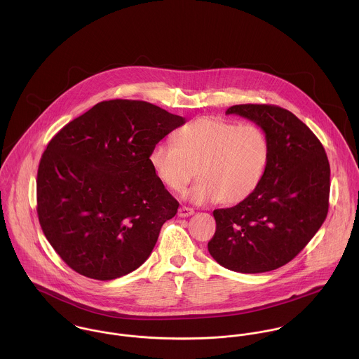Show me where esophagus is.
Returning a JSON list of instances; mask_svg holds the SVG:
<instances>
[{
  "label": "esophagus",
  "mask_w": 359,
  "mask_h": 359,
  "mask_svg": "<svg viewBox=\"0 0 359 359\" xmlns=\"http://www.w3.org/2000/svg\"><path fill=\"white\" fill-rule=\"evenodd\" d=\"M194 212H195L194 208L187 207V205H182V207L178 208V217H189V215H192Z\"/></svg>",
  "instance_id": "1"
}]
</instances>
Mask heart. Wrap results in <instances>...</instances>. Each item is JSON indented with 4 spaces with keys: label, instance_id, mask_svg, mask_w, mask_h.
Returning a JSON list of instances; mask_svg holds the SVG:
<instances>
[{
    "label": "heart",
    "instance_id": "1",
    "mask_svg": "<svg viewBox=\"0 0 359 359\" xmlns=\"http://www.w3.org/2000/svg\"><path fill=\"white\" fill-rule=\"evenodd\" d=\"M174 142L154 145L149 163L156 177L171 191L184 189L196 168L199 181L187 192L194 203H242L265 177L269 142L256 124L199 117L181 127Z\"/></svg>",
    "mask_w": 359,
    "mask_h": 359
}]
</instances>
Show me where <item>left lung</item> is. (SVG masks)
Masks as SVG:
<instances>
[{"mask_svg":"<svg viewBox=\"0 0 359 359\" xmlns=\"http://www.w3.org/2000/svg\"><path fill=\"white\" fill-rule=\"evenodd\" d=\"M225 113L262 128L269 161L249 199L214 210L217 226L208 252L231 271L268 272L292 261L323 224L329 208V160L315 134L283 107L248 103Z\"/></svg>","mask_w":359,"mask_h":359,"instance_id":"obj_1","label":"left lung"}]
</instances>
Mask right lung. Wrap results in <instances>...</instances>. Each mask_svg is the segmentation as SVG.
<instances>
[{
	"mask_svg": "<svg viewBox=\"0 0 359 359\" xmlns=\"http://www.w3.org/2000/svg\"><path fill=\"white\" fill-rule=\"evenodd\" d=\"M185 118L144 101L97 103L50 141L37 172V214L53 250L91 279L124 276L151 256L180 203L149 154Z\"/></svg>",
	"mask_w": 359,
	"mask_h": 359,
	"instance_id": "right-lung-1",
	"label": "right lung"
}]
</instances>
